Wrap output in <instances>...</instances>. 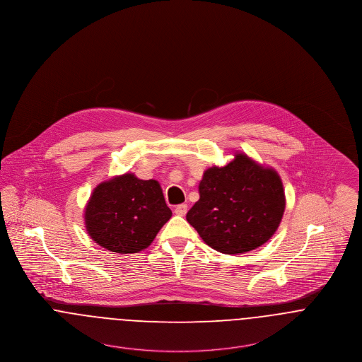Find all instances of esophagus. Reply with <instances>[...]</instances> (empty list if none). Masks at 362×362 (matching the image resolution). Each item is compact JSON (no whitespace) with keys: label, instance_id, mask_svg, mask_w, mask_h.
<instances>
[{"label":"esophagus","instance_id":"34e87169","mask_svg":"<svg viewBox=\"0 0 362 362\" xmlns=\"http://www.w3.org/2000/svg\"><path fill=\"white\" fill-rule=\"evenodd\" d=\"M175 213H176L177 216H185V214L187 213V205H186V204L177 205V206L175 208Z\"/></svg>","mask_w":362,"mask_h":362}]
</instances>
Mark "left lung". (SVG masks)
<instances>
[{"instance_id":"obj_1","label":"left lung","mask_w":362,"mask_h":362,"mask_svg":"<svg viewBox=\"0 0 362 362\" xmlns=\"http://www.w3.org/2000/svg\"><path fill=\"white\" fill-rule=\"evenodd\" d=\"M198 190L199 199L186 218L208 246L224 255H242L268 242L286 208L276 170L243 153L205 170Z\"/></svg>"}]
</instances>
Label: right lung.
I'll use <instances>...</instances> for the list:
<instances>
[{"mask_svg": "<svg viewBox=\"0 0 362 362\" xmlns=\"http://www.w3.org/2000/svg\"><path fill=\"white\" fill-rule=\"evenodd\" d=\"M172 216L157 180L124 173L100 183L85 211L91 239L113 253L146 249Z\"/></svg>", "mask_w": 362, "mask_h": 362, "instance_id": "1", "label": "right lung"}]
</instances>
